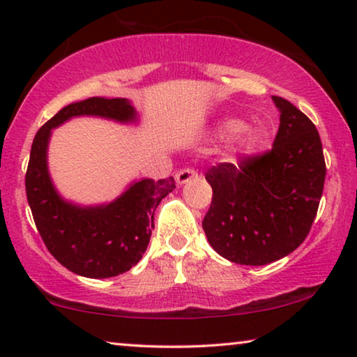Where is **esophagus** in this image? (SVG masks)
Returning <instances> with one entry per match:
<instances>
[{"label":"esophagus","instance_id":"obj_1","mask_svg":"<svg viewBox=\"0 0 357 357\" xmlns=\"http://www.w3.org/2000/svg\"><path fill=\"white\" fill-rule=\"evenodd\" d=\"M195 176H197V173L194 172V169L184 168V169H181V172L176 173V183H178L179 185H183V184H185V183H189L190 179H194Z\"/></svg>","mask_w":357,"mask_h":357}]
</instances>
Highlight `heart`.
Segmentation results:
<instances>
[{"label":"heart","mask_w":357,"mask_h":357,"mask_svg":"<svg viewBox=\"0 0 357 357\" xmlns=\"http://www.w3.org/2000/svg\"><path fill=\"white\" fill-rule=\"evenodd\" d=\"M215 135L220 139H232V137H236L234 152L242 157L253 155L263 142L261 131L257 130V128H245V121L236 119V116H226V119L218 121Z\"/></svg>","instance_id":"1"}]
</instances>
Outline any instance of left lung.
Masks as SVG:
<instances>
[{"mask_svg":"<svg viewBox=\"0 0 357 357\" xmlns=\"http://www.w3.org/2000/svg\"><path fill=\"white\" fill-rule=\"evenodd\" d=\"M273 100L280 112L273 149L205 174L213 199L202 226L213 250L237 264H269L300 247L324 190L326 160L314 123L287 99Z\"/></svg>","mask_w":357,"mask_h":357,"instance_id":"left-lung-1","label":"left lung"}]
</instances>
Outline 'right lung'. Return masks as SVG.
Wrapping results in <instances>:
<instances>
[{
    "label": "right lung",
    "mask_w": 357,
    "mask_h": 357,
    "mask_svg": "<svg viewBox=\"0 0 357 357\" xmlns=\"http://www.w3.org/2000/svg\"><path fill=\"white\" fill-rule=\"evenodd\" d=\"M73 116L137 121L136 109L123 98H89L61 109L40 128L31 144L26 200L36 229L57 261L83 278H115L139 263L152 236L153 213L176 185L173 176L144 178L131 183L109 204L83 206L63 199L47 169V146L52 130Z\"/></svg>",
    "instance_id": "add662e5"
}]
</instances>
